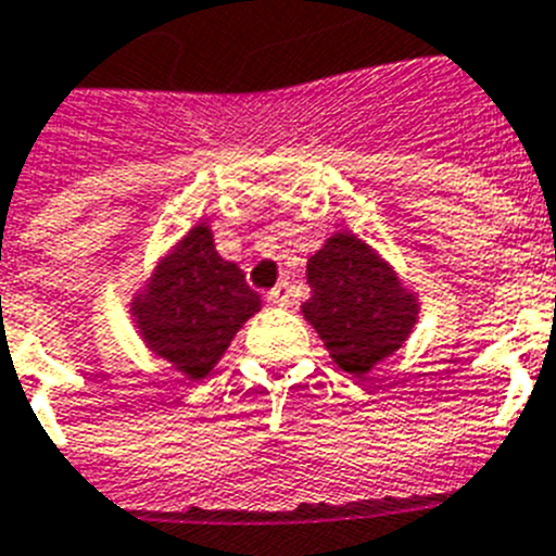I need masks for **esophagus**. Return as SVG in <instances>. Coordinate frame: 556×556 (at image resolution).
<instances>
[{
  "instance_id": "34e87169",
  "label": "esophagus",
  "mask_w": 556,
  "mask_h": 556,
  "mask_svg": "<svg viewBox=\"0 0 556 556\" xmlns=\"http://www.w3.org/2000/svg\"><path fill=\"white\" fill-rule=\"evenodd\" d=\"M268 299H271L274 305H279V307H288V305H291V285H288V282H279V285H274L271 291H268Z\"/></svg>"
}]
</instances>
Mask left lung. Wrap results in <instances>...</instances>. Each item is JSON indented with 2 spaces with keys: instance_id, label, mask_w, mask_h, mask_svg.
<instances>
[{
  "instance_id": "left-lung-1",
  "label": "left lung",
  "mask_w": 556,
  "mask_h": 556,
  "mask_svg": "<svg viewBox=\"0 0 556 556\" xmlns=\"http://www.w3.org/2000/svg\"><path fill=\"white\" fill-rule=\"evenodd\" d=\"M311 299L302 316L325 341L338 369L366 378L408 341L419 318V296L394 265L358 235L332 231L307 260Z\"/></svg>"
}]
</instances>
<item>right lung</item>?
<instances>
[{"label": "right lung", "instance_id": "1", "mask_svg": "<svg viewBox=\"0 0 556 556\" xmlns=\"http://www.w3.org/2000/svg\"><path fill=\"white\" fill-rule=\"evenodd\" d=\"M260 307L245 274L215 251L206 220L164 251L128 302L144 346L187 380L206 378Z\"/></svg>", "mask_w": 556, "mask_h": 556}]
</instances>
